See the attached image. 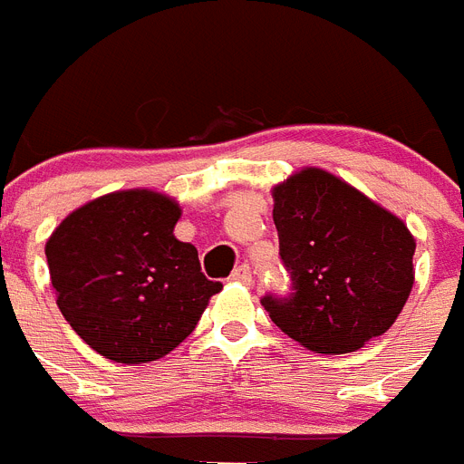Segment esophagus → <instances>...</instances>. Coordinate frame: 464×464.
<instances>
[{
	"label": "esophagus",
	"instance_id": "1",
	"mask_svg": "<svg viewBox=\"0 0 464 464\" xmlns=\"http://www.w3.org/2000/svg\"><path fill=\"white\" fill-rule=\"evenodd\" d=\"M232 281L244 283V285H251V281H253L251 267H248V265H239V267H237L235 272H232Z\"/></svg>",
	"mask_w": 464,
	"mask_h": 464
}]
</instances>
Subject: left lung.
Listing matches in <instances>:
<instances>
[{"label": "left lung", "mask_w": 464, "mask_h": 464, "mask_svg": "<svg viewBox=\"0 0 464 464\" xmlns=\"http://www.w3.org/2000/svg\"><path fill=\"white\" fill-rule=\"evenodd\" d=\"M288 297L262 306L315 353H348L391 330L413 288L416 241L395 213L318 167L272 190Z\"/></svg>", "instance_id": "1"}]
</instances>
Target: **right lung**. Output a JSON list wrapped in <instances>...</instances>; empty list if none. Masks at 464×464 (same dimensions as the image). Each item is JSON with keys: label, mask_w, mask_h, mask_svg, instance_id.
<instances>
[{"label": "right lung", "mask_w": 464, "mask_h": 464, "mask_svg": "<svg viewBox=\"0 0 464 464\" xmlns=\"http://www.w3.org/2000/svg\"><path fill=\"white\" fill-rule=\"evenodd\" d=\"M181 207L134 188L72 211L46 241L57 306L104 358L153 362L195 330L211 295L197 248L174 237Z\"/></svg>", "instance_id": "obj_1"}]
</instances>
